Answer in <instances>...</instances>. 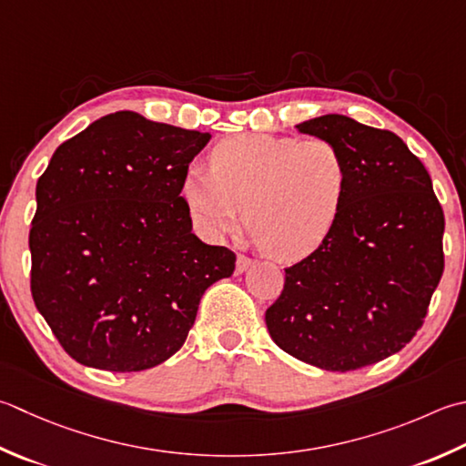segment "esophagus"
<instances>
[{
    "instance_id": "obj_1",
    "label": "esophagus",
    "mask_w": 466,
    "mask_h": 466,
    "mask_svg": "<svg viewBox=\"0 0 466 466\" xmlns=\"http://www.w3.org/2000/svg\"><path fill=\"white\" fill-rule=\"evenodd\" d=\"M252 264H254V260H252V258H248V257H242V254H240V257L236 258V272H238V275H242V272L248 270V268L252 267Z\"/></svg>"
}]
</instances>
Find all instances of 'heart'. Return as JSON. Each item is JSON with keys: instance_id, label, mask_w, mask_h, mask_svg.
Masks as SVG:
<instances>
[{"instance_id": "b5f03b06", "label": "heart", "mask_w": 466, "mask_h": 466, "mask_svg": "<svg viewBox=\"0 0 466 466\" xmlns=\"http://www.w3.org/2000/svg\"><path fill=\"white\" fill-rule=\"evenodd\" d=\"M209 161L212 171L191 167L181 186L191 222L209 240L232 232L244 214L270 258L297 262L339 220L350 171L331 141L244 133L218 143Z\"/></svg>"}]
</instances>
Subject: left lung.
Returning <instances> with one entry per match:
<instances>
[{
    "label": "left lung",
    "instance_id": "left-lung-1",
    "mask_svg": "<svg viewBox=\"0 0 466 466\" xmlns=\"http://www.w3.org/2000/svg\"><path fill=\"white\" fill-rule=\"evenodd\" d=\"M295 129L335 143L350 184L329 238L285 268V289L264 319L293 358L360 370L420 329L444 270V214L422 161L391 131L335 113Z\"/></svg>",
    "mask_w": 466,
    "mask_h": 466
}]
</instances>
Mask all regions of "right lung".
<instances>
[{"instance_id":"obj_1","label":"right lung","mask_w":466,"mask_h":466,"mask_svg":"<svg viewBox=\"0 0 466 466\" xmlns=\"http://www.w3.org/2000/svg\"><path fill=\"white\" fill-rule=\"evenodd\" d=\"M209 133L118 111L54 151L35 186L32 297L72 360L141 371L169 360L236 257L191 232L181 198Z\"/></svg>"}]
</instances>
